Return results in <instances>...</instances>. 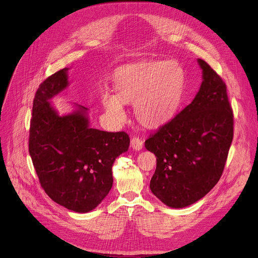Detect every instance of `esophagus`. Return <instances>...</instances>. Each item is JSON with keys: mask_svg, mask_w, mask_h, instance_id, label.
I'll return each mask as SVG.
<instances>
[{"mask_svg": "<svg viewBox=\"0 0 258 258\" xmlns=\"http://www.w3.org/2000/svg\"><path fill=\"white\" fill-rule=\"evenodd\" d=\"M131 147L135 151H140L143 147V141L139 137H133L131 140Z\"/></svg>", "mask_w": 258, "mask_h": 258, "instance_id": "esophagus-1", "label": "esophagus"}]
</instances>
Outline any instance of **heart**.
I'll return each instance as SVG.
<instances>
[{
    "label": "heart",
    "mask_w": 258,
    "mask_h": 258,
    "mask_svg": "<svg viewBox=\"0 0 258 258\" xmlns=\"http://www.w3.org/2000/svg\"><path fill=\"white\" fill-rule=\"evenodd\" d=\"M116 95L102 94L105 111L116 121H123V103H135L137 120L147 128L165 125L179 111L186 74L174 60L141 61L119 68L114 74Z\"/></svg>",
    "instance_id": "1"
}]
</instances>
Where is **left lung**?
<instances>
[{
    "mask_svg": "<svg viewBox=\"0 0 258 258\" xmlns=\"http://www.w3.org/2000/svg\"><path fill=\"white\" fill-rule=\"evenodd\" d=\"M195 99L145 141L157 157L152 192L171 208L205 197L219 182L233 139V112L222 77L203 59Z\"/></svg>",
    "mask_w": 258,
    "mask_h": 258,
    "instance_id": "left-lung-1",
    "label": "left lung"
}]
</instances>
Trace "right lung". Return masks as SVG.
<instances>
[{
  "mask_svg": "<svg viewBox=\"0 0 258 258\" xmlns=\"http://www.w3.org/2000/svg\"><path fill=\"white\" fill-rule=\"evenodd\" d=\"M67 71L49 76L35 93L29 154L45 192L67 209L86 213L110 192L113 163L128 150L130 137L91 128L83 105L70 115L57 114L48 100L67 88Z\"/></svg>",
  "mask_w": 258,
  "mask_h": 258,
  "instance_id": "1",
  "label": "right lung"
}]
</instances>
